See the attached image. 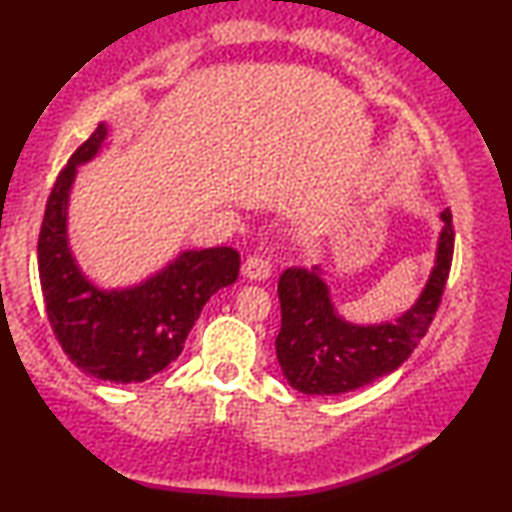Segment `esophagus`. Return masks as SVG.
<instances>
[{
	"instance_id": "34e87169",
	"label": "esophagus",
	"mask_w": 512,
	"mask_h": 512,
	"mask_svg": "<svg viewBox=\"0 0 512 512\" xmlns=\"http://www.w3.org/2000/svg\"><path fill=\"white\" fill-rule=\"evenodd\" d=\"M270 272V263L263 256H251L242 265V277L249 279V282H265L270 277Z\"/></svg>"
}]
</instances>
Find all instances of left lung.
Listing matches in <instances>:
<instances>
[{
	"instance_id": "left-lung-1",
	"label": "left lung",
	"mask_w": 512,
	"mask_h": 512,
	"mask_svg": "<svg viewBox=\"0 0 512 512\" xmlns=\"http://www.w3.org/2000/svg\"><path fill=\"white\" fill-rule=\"evenodd\" d=\"M436 258L415 303L394 321L354 324L333 303L326 268L286 270L277 293L282 305V328L275 340L277 361L293 389L307 396H338L391 375L415 352L417 342L443 298L450 275L454 228L452 214H440Z\"/></svg>"
}]
</instances>
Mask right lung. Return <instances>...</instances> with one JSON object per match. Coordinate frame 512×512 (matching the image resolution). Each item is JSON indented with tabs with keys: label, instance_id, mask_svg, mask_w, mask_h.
<instances>
[{
	"label": "right lung",
	"instance_id": "obj_1",
	"mask_svg": "<svg viewBox=\"0 0 512 512\" xmlns=\"http://www.w3.org/2000/svg\"><path fill=\"white\" fill-rule=\"evenodd\" d=\"M109 125L100 123L60 172L39 233V279L53 333L81 373L135 384L179 359L202 307L240 272L230 247L179 251L163 268L128 286H100L69 242V200L79 167L100 156Z\"/></svg>",
	"mask_w": 512,
	"mask_h": 512
}]
</instances>
